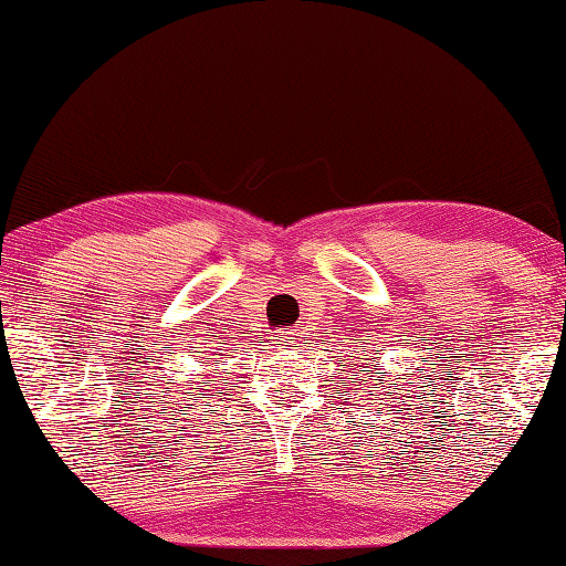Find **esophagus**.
Listing matches in <instances>:
<instances>
[{
	"label": "esophagus",
	"instance_id": "34e87169",
	"mask_svg": "<svg viewBox=\"0 0 566 566\" xmlns=\"http://www.w3.org/2000/svg\"><path fill=\"white\" fill-rule=\"evenodd\" d=\"M280 344H286V339H280Z\"/></svg>",
	"mask_w": 566,
	"mask_h": 566
}]
</instances>
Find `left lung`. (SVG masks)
I'll return each mask as SVG.
<instances>
[{
    "mask_svg": "<svg viewBox=\"0 0 566 566\" xmlns=\"http://www.w3.org/2000/svg\"><path fill=\"white\" fill-rule=\"evenodd\" d=\"M381 375H385V371H381Z\"/></svg>",
    "mask_w": 566,
    "mask_h": 566,
    "instance_id": "obj_1",
    "label": "left lung"
}]
</instances>
